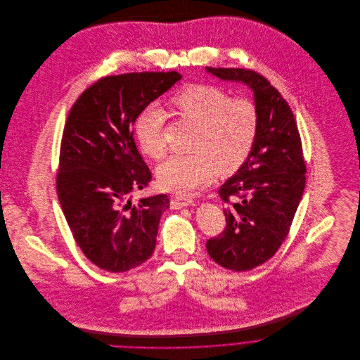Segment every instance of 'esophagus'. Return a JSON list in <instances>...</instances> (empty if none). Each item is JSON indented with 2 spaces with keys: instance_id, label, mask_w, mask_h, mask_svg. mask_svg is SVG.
<instances>
[{
  "instance_id": "1",
  "label": "esophagus",
  "mask_w": 360,
  "mask_h": 360,
  "mask_svg": "<svg viewBox=\"0 0 360 360\" xmlns=\"http://www.w3.org/2000/svg\"><path fill=\"white\" fill-rule=\"evenodd\" d=\"M194 205V201L188 197H179V195H174L172 197L170 200V206L172 209H180V207H184V206Z\"/></svg>"
}]
</instances>
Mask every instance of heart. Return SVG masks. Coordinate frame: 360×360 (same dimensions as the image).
I'll return each mask as SVG.
<instances>
[{
    "instance_id": "1",
    "label": "heart",
    "mask_w": 360,
    "mask_h": 360,
    "mask_svg": "<svg viewBox=\"0 0 360 360\" xmlns=\"http://www.w3.org/2000/svg\"><path fill=\"white\" fill-rule=\"evenodd\" d=\"M172 105L198 124L191 154L172 155L156 170L159 186L174 194H188L210 181L216 170L231 174L251 154L259 130L257 106L236 98L219 87L193 84L172 100ZM165 115L159 108L146 109L136 124L143 153L159 159L166 153L163 141Z\"/></svg>"
}]
</instances>
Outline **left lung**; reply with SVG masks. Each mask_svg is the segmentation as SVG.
<instances>
[{
	"label": "left lung",
	"instance_id": "1",
	"mask_svg": "<svg viewBox=\"0 0 360 360\" xmlns=\"http://www.w3.org/2000/svg\"><path fill=\"white\" fill-rule=\"evenodd\" d=\"M254 91L259 115L255 146L245 163L219 190L226 227L206 241L217 264L247 271L274 257L290 233L305 188L307 165L294 113L267 79L251 69L206 68ZM237 196L239 201L232 202Z\"/></svg>",
	"mask_w": 360,
	"mask_h": 360
}]
</instances>
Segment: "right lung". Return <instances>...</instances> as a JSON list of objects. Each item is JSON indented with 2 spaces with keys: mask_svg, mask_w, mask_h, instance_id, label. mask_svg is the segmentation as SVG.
<instances>
[{
  "mask_svg": "<svg viewBox=\"0 0 360 360\" xmlns=\"http://www.w3.org/2000/svg\"><path fill=\"white\" fill-rule=\"evenodd\" d=\"M181 79L177 72L106 76L73 103L62 134L56 193L76 244L110 273L127 271L154 254L169 198L133 205L127 197L153 179L133 139L139 115Z\"/></svg>",
  "mask_w": 360,
  "mask_h": 360,
  "instance_id": "add662e5",
  "label": "right lung"
}]
</instances>
